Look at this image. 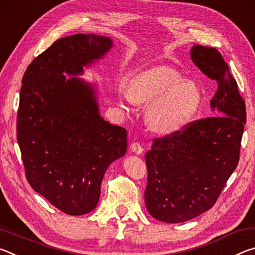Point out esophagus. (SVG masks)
Wrapping results in <instances>:
<instances>
[{"label":"esophagus","mask_w":255,"mask_h":255,"mask_svg":"<svg viewBox=\"0 0 255 255\" xmlns=\"http://www.w3.org/2000/svg\"><path fill=\"white\" fill-rule=\"evenodd\" d=\"M130 149H131V152H133L137 155H139L144 152V148L141 147V145L139 143H137V141H135V143H131Z\"/></svg>","instance_id":"esophagus-1"}]
</instances>
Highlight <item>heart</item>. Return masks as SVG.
<instances>
[{"instance_id":"heart-1","label":"heart","mask_w":255,"mask_h":255,"mask_svg":"<svg viewBox=\"0 0 255 255\" xmlns=\"http://www.w3.org/2000/svg\"><path fill=\"white\" fill-rule=\"evenodd\" d=\"M119 105L125 109L147 105L145 123L155 133L167 136L181 130L199 110L202 93L195 81L182 79L170 66H155L133 75L128 89L117 91Z\"/></svg>"}]
</instances>
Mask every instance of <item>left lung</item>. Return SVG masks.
<instances>
[{
  "instance_id": "obj_1",
  "label": "left lung",
  "mask_w": 255,
  "mask_h": 255,
  "mask_svg": "<svg viewBox=\"0 0 255 255\" xmlns=\"http://www.w3.org/2000/svg\"><path fill=\"white\" fill-rule=\"evenodd\" d=\"M190 57L205 75L217 82L210 101L214 117L155 138L145 155L146 208L155 219L170 224L187 222L215 205L239 163L247 122L245 102L222 54L195 45Z\"/></svg>"
}]
</instances>
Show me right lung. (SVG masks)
I'll use <instances>...</instances> for the list:
<instances>
[{"label": "right lung", "mask_w": 255, "mask_h": 255, "mask_svg": "<svg viewBox=\"0 0 255 255\" xmlns=\"http://www.w3.org/2000/svg\"><path fill=\"white\" fill-rule=\"evenodd\" d=\"M112 45L111 38L93 33L60 38L22 77L16 137L25 176L67 215L96 208L107 169L126 154L127 130L101 117L96 85L76 77Z\"/></svg>", "instance_id": "1"}]
</instances>
